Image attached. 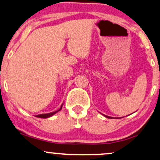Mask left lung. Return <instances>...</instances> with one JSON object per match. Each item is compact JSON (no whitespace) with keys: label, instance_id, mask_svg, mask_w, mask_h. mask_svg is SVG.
I'll list each match as a JSON object with an SVG mask.
<instances>
[{"label":"left lung","instance_id":"8db88e82","mask_svg":"<svg viewBox=\"0 0 160 160\" xmlns=\"http://www.w3.org/2000/svg\"><path fill=\"white\" fill-rule=\"evenodd\" d=\"M102 115L105 116L106 118H108V119H113V117H111V116H106V115H104V114H102Z\"/></svg>","mask_w":160,"mask_h":160}]
</instances>
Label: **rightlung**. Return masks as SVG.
Returning <instances> with one entry per match:
<instances>
[{
	"label": "right lung",
	"mask_w": 160,
	"mask_h": 160,
	"mask_svg": "<svg viewBox=\"0 0 160 160\" xmlns=\"http://www.w3.org/2000/svg\"><path fill=\"white\" fill-rule=\"evenodd\" d=\"M63 104H62V106H61V108H59L58 110H57L56 111H54V112H52V113H44V114H39V115H36L35 116H36V117H38V118H43V119H47V118H49V117H51V116H53L54 115V114H56V113H58V111H60L61 110H62V106H63Z\"/></svg>",
	"instance_id": "add662e5"
}]
</instances>
